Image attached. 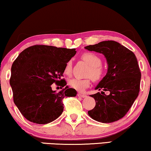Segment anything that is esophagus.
I'll use <instances>...</instances> for the list:
<instances>
[{
	"label": "esophagus",
	"mask_w": 151,
	"mask_h": 151,
	"mask_svg": "<svg viewBox=\"0 0 151 151\" xmlns=\"http://www.w3.org/2000/svg\"><path fill=\"white\" fill-rule=\"evenodd\" d=\"M78 96H79V97H81V98H86V95H84V94H81V93H78Z\"/></svg>",
	"instance_id": "1"
}]
</instances>
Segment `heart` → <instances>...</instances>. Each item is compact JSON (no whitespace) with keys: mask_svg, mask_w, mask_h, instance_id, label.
Listing matches in <instances>:
<instances>
[{"mask_svg":"<svg viewBox=\"0 0 151 151\" xmlns=\"http://www.w3.org/2000/svg\"><path fill=\"white\" fill-rule=\"evenodd\" d=\"M82 59L89 66L88 70L87 76L94 80H100L104 73V70L102 67V60L100 57L96 53L91 52H86L82 55ZM72 61L69 60L66 63L65 67V73L67 75H69L71 72ZM89 78H71L69 80V84L74 89L78 91H83L86 88L90 85Z\"/></svg>","mask_w":151,"mask_h":151,"instance_id":"heart-1","label":"heart"}]
</instances>
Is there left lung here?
Returning <instances> with one entry per match:
<instances>
[{"instance_id":"left-lung-1","label":"left lung","mask_w":151,"mask_h":151,"mask_svg":"<svg viewBox=\"0 0 151 151\" xmlns=\"http://www.w3.org/2000/svg\"><path fill=\"white\" fill-rule=\"evenodd\" d=\"M84 48L106 58L107 73L95 89L110 92L108 96L104 91L91 95L96 100V106L88 114L99 122L119 120L127 114L139 94L141 72L137 58L131 50L113 40L102 41Z\"/></svg>"}]
</instances>
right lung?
Segmentation results:
<instances>
[{
  "label": "right lung",
  "instance_id": "add662e5",
  "mask_svg": "<svg viewBox=\"0 0 151 151\" xmlns=\"http://www.w3.org/2000/svg\"><path fill=\"white\" fill-rule=\"evenodd\" d=\"M76 53V49L34 45L14 60L9 80L14 102L27 120L38 124L54 121L63 112V99L77 95L62 79L66 63ZM54 82L65 87L55 93L50 86Z\"/></svg>",
  "mask_w": 151,
  "mask_h": 151
}]
</instances>
